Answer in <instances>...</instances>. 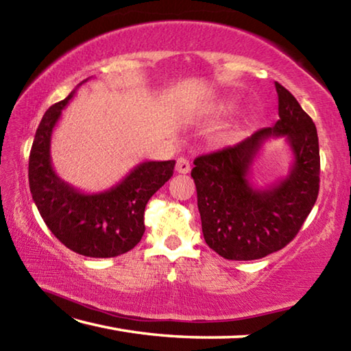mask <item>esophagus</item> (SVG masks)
I'll use <instances>...</instances> for the list:
<instances>
[{
  "mask_svg": "<svg viewBox=\"0 0 351 351\" xmlns=\"http://www.w3.org/2000/svg\"><path fill=\"white\" fill-rule=\"evenodd\" d=\"M176 171H178V173H182V175L189 173V171H190V162L187 161L186 158L178 159V161H176Z\"/></svg>",
  "mask_w": 351,
  "mask_h": 351,
  "instance_id": "esophagus-1",
  "label": "esophagus"
}]
</instances>
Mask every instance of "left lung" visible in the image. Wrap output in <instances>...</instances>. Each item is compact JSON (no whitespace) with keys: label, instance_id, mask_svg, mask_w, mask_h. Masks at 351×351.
<instances>
[{"label":"left lung","instance_id":"left-lung-1","mask_svg":"<svg viewBox=\"0 0 351 351\" xmlns=\"http://www.w3.org/2000/svg\"><path fill=\"white\" fill-rule=\"evenodd\" d=\"M278 121L234 147L195 159L201 228L207 246L228 260H257L288 245L310 215L319 193V139L313 119L280 83ZM285 137L293 153L290 173L257 189L250 169L264 142Z\"/></svg>","mask_w":351,"mask_h":351}]
</instances>
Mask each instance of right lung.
<instances>
[{
    "instance_id": "1",
    "label": "right lung",
    "mask_w": 351,
    "mask_h": 351,
    "mask_svg": "<svg viewBox=\"0 0 351 351\" xmlns=\"http://www.w3.org/2000/svg\"><path fill=\"white\" fill-rule=\"evenodd\" d=\"M75 90L41 119L29 156V187L43 221L68 249L85 257H117L141 241L145 206L173 175L175 161L141 162L114 187L99 193L80 192L63 181L52 167L51 138Z\"/></svg>"
}]
</instances>
